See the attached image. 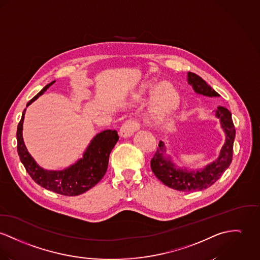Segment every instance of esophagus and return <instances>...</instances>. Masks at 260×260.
I'll list each match as a JSON object with an SVG mask.
<instances>
[{"label": "esophagus", "instance_id": "obj_1", "mask_svg": "<svg viewBox=\"0 0 260 260\" xmlns=\"http://www.w3.org/2000/svg\"><path fill=\"white\" fill-rule=\"evenodd\" d=\"M140 128V122L137 120L131 119L125 120L120 128V135L123 138H127L134 135L135 132H137Z\"/></svg>", "mask_w": 260, "mask_h": 260}]
</instances>
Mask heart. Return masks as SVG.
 <instances>
[{"mask_svg": "<svg viewBox=\"0 0 260 260\" xmlns=\"http://www.w3.org/2000/svg\"><path fill=\"white\" fill-rule=\"evenodd\" d=\"M154 85H149L147 88H152ZM176 99L174 90L166 83H162L156 88L151 100V112L160 118L166 115L173 107Z\"/></svg>", "mask_w": 260, "mask_h": 260, "instance_id": "b5f03b06", "label": "heart"}]
</instances>
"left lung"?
<instances>
[{
    "mask_svg": "<svg viewBox=\"0 0 260 260\" xmlns=\"http://www.w3.org/2000/svg\"><path fill=\"white\" fill-rule=\"evenodd\" d=\"M188 83L193 86L195 92L198 94L207 97L220 96L206 81L195 73L188 72ZM216 116L220 118L221 127L225 133V142L220 150L219 158L207 165L201 171H187L176 168L170 160L164 158L165 146L160 140L158 148L150 161V166L154 175L164 185L182 192L203 190L212 186L229 168L233 160L236 128L232 119V113L226 108L218 107Z\"/></svg>",
    "mask_w": 260,
    "mask_h": 260,
    "instance_id": "8db88e82",
    "label": "left lung"
}]
</instances>
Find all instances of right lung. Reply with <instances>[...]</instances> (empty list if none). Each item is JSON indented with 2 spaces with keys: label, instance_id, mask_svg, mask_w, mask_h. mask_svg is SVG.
Wrapping results in <instances>:
<instances>
[{
  "label": "right lung",
  "instance_id": "1",
  "mask_svg": "<svg viewBox=\"0 0 260 260\" xmlns=\"http://www.w3.org/2000/svg\"><path fill=\"white\" fill-rule=\"evenodd\" d=\"M55 81L46 85L26 104L37 100ZM25 109L18 124V153L26 172L40 186L63 196H78L94 187L107 172L112 149L119 140L117 131L107 129L98 134L86 149L83 158L61 171H47L40 167L28 153L22 140V122Z\"/></svg>",
  "mask_w": 260,
  "mask_h": 260
}]
</instances>
